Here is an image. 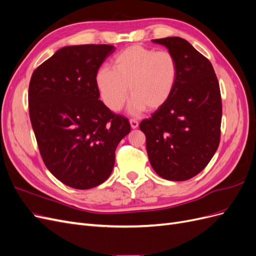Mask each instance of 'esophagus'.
Masks as SVG:
<instances>
[{"label": "esophagus", "instance_id": "34e87169", "mask_svg": "<svg viewBox=\"0 0 256 256\" xmlns=\"http://www.w3.org/2000/svg\"><path fill=\"white\" fill-rule=\"evenodd\" d=\"M130 126L132 129H136L138 127V122L136 120H130Z\"/></svg>", "mask_w": 256, "mask_h": 256}]
</instances>
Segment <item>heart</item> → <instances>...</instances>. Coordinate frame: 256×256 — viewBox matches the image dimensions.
I'll return each mask as SVG.
<instances>
[{"instance_id":"1","label":"heart","mask_w":256,"mask_h":256,"mask_svg":"<svg viewBox=\"0 0 256 256\" xmlns=\"http://www.w3.org/2000/svg\"><path fill=\"white\" fill-rule=\"evenodd\" d=\"M112 65L98 69L95 81L102 102L113 112L122 110L129 92L130 113L160 109L172 96L180 74L173 53L140 44L116 54Z\"/></svg>"}]
</instances>
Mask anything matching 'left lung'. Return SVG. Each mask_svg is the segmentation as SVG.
<instances>
[{
    "instance_id": "obj_1",
    "label": "left lung",
    "mask_w": 256,
    "mask_h": 256,
    "mask_svg": "<svg viewBox=\"0 0 256 256\" xmlns=\"http://www.w3.org/2000/svg\"><path fill=\"white\" fill-rule=\"evenodd\" d=\"M176 58L180 74L166 104L145 118L150 162L159 176L184 182L198 175L218 150L222 102L218 79L203 54L180 37L152 40Z\"/></svg>"
}]
</instances>
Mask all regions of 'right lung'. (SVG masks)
I'll return each mask as SVG.
<instances>
[{
  "label": "right lung",
  "instance_id": "obj_1",
  "mask_svg": "<svg viewBox=\"0 0 256 256\" xmlns=\"http://www.w3.org/2000/svg\"><path fill=\"white\" fill-rule=\"evenodd\" d=\"M110 44L69 46L38 66L30 81V118L42 158L60 182L94 188L112 173L129 120L99 100L96 74Z\"/></svg>",
  "mask_w": 256,
  "mask_h": 256
}]
</instances>
